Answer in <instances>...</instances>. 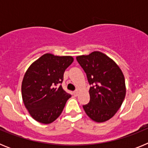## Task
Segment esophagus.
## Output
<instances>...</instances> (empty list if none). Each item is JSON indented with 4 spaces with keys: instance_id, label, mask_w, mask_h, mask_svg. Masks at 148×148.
<instances>
[{
    "instance_id": "esophagus-1",
    "label": "esophagus",
    "mask_w": 148,
    "mask_h": 148,
    "mask_svg": "<svg viewBox=\"0 0 148 148\" xmlns=\"http://www.w3.org/2000/svg\"><path fill=\"white\" fill-rule=\"evenodd\" d=\"M78 90H75V91H74V92H73V95H75V96H77V95H78Z\"/></svg>"
}]
</instances>
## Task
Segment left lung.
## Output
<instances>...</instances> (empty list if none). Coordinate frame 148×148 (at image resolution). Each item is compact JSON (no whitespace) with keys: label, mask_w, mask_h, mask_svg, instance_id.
Segmentation results:
<instances>
[{"label":"left lung","mask_w":148,"mask_h":148,"mask_svg":"<svg viewBox=\"0 0 148 148\" xmlns=\"http://www.w3.org/2000/svg\"><path fill=\"white\" fill-rule=\"evenodd\" d=\"M77 61L87 74L90 100L83 106L86 114L95 122L110 119L121 108L126 95L125 76L119 66L104 53L94 51L78 56Z\"/></svg>","instance_id":"obj_1"}]
</instances>
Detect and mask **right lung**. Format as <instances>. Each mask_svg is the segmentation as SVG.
<instances>
[{"label": "right lung", "instance_id": "1", "mask_svg": "<svg viewBox=\"0 0 148 148\" xmlns=\"http://www.w3.org/2000/svg\"><path fill=\"white\" fill-rule=\"evenodd\" d=\"M72 56L46 53L27 69L21 84L23 101L30 116L42 124H50L62 113L71 95L60 84L65 70L73 62Z\"/></svg>", "mask_w": 148, "mask_h": 148}]
</instances>
